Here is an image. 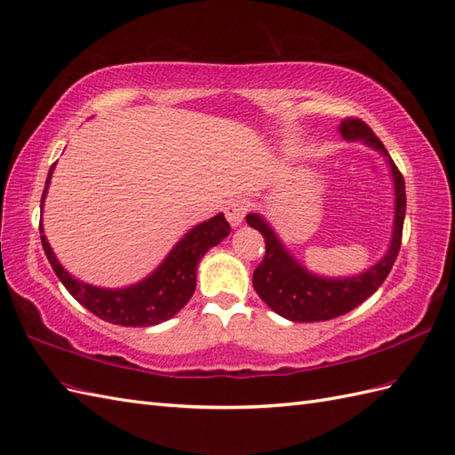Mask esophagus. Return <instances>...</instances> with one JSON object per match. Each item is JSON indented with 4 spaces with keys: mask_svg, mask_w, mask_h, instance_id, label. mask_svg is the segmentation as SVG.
<instances>
[{
    "mask_svg": "<svg viewBox=\"0 0 455 455\" xmlns=\"http://www.w3.org/2000/svg\"><path fill=\"white\" fill-rule=\"evenodd\" d=\"M247 210H249V204H247L245 198H234V201H229L226 204L224 212H226V218H228L229 224L234 226V228H237V226H241L243 218H245Z\"/></svg>",
    "mask_w": 455,
    "mask_h": 455,
    "instance_id": "1",
    "label": "esophagus"
}]
</instances>
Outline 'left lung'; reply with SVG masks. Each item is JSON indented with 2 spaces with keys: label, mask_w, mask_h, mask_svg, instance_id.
Masks as SVG:
<instances>
[{
  "label": "left lung",
  "mask_w": 455,
  "mask_h": 455,
  "mask_svg": "<svg viewBox=\"0 0 455 455\" xmlns=\"http://www.w3.org/2000/svg\"><path fill=\"white\" fill-rule=\"evenodd\" d=\"M339 132L346 140H363L364 144H369L390 164L395 191L394 235L390 249L367 272L339 280L323 278V275H315L303 268L287 252L280 237L274 234L268 221L260 214H249L247 224L259 229L266 243L264 259L252 274L254 291L274 313L287 320H293V323H318V320H330L353 311L382 285L402 247L405 220V181L402 172L397 170L382 140L374 135L364 121L357 117H346L339 124Z\"/></svg>",
  "instance_id": "8db88e82"
}]
</instances>
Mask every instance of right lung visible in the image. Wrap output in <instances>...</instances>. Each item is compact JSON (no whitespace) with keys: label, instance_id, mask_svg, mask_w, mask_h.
Segmentation results:
<instances>
[{"label":"right lung","instance_id":"obj_1","mask_svg":"<svg viewBox=\"0 0 455 455\" xmlns=\"http://www.w3.org/2000/svg\"><path fill=\"white\" fill-rule=\"evenodd\" d=\"M53 165L50 168L46 187H44L40 206H44V198L48 193ZM229 231L231 228L224 214L203 221L177 243L148 278L124 287V290H106V287H96L73 278L55 259L50 243L44 235L42 224L40 239L44 252L65 290L92 315L119 326H154L170 320L187 305L196 287V264L210 249L226 239Z\"/></svg>","mask_w":455,"mask_h":455}]
</instances>
